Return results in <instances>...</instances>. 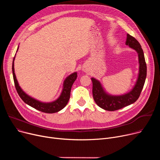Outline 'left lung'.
<instances>
[{"label":"left lung","instance_id":"1","mask_svg":"<svg viewBox=\"0 0 160 160\" xmlns=\"http://www.w3.org/2000/svg\"><path fill=\"white\" fill-rule=\"evenodd\" d=\"M126 45L136 50L138 53L139 63V73L136 86L129 93L121 96H112L106 94L100 83L92 78L93 83V96L96 104L107 111H115L135 102L139 97L143 88L147 77V64L144 53L138 40L130 34H127Z\"/></svg>","mask_w":160,"mask_h":160}]
</instances>
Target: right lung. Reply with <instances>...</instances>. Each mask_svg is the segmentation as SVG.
<instances>
[{
  "instance_id": "obj_1",
  "label": "right lung",
  "mask_w": 160,
  "mask_h": 160,
  "mask_svg": "<svg viewBox=\"0 0 160 160\" xmlns=\"http://www.w3.org/2000/svg\"><path fill=\"white\" fill-rule=\"evenodd\" d=\"M14 59L15 57L13 58L12 63V72L15 87L19 97L25 103L40 112L47 113H54L58 112L62 110L64 107H65V106L68 103V101L70 98V94L72 86L77 78V72H74L71 74L65 80L62 93L60 97L56 100L50 103H43L28 96L19 87L14 72Z\"/></svg>"
}]
</instances>
